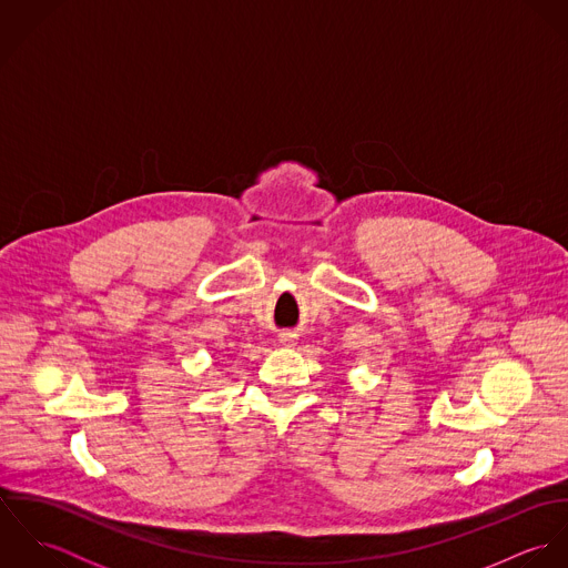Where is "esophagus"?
I'll return each mask as SVG.
<instances>
[{
  "label": "esophagus",
  "mask_w": 568,
  "mask_h": 568,
  "mask_svg": "<svg viewBox=\"0 0 568 568\" xmlns=\"http://www.w3.org/2000/svg\"><path fill=\"white\" fill-rule=\"evenodd\" d=\"M293 338H295V336H293V334H280V341H282V343H284V345H293V343H295V341H293Z\"/></svg>",
  "instance_id": "34e87169"
}]
</instances>
